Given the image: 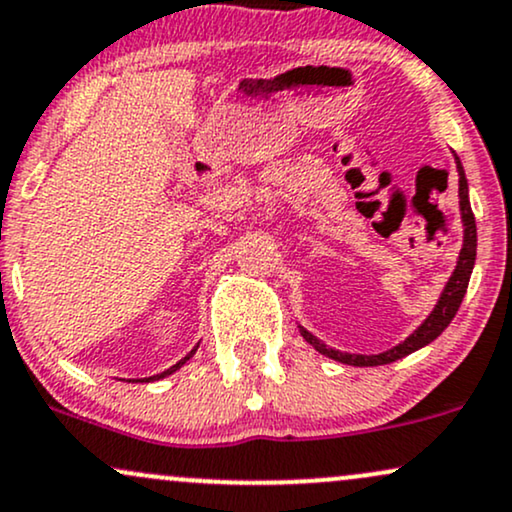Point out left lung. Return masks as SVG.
<instances>
[{
	"mask_svg": "<svg viewBox=\"0 0 512 512\" xmlns=\"http://www.w3.org/2000/svg\"><path fill=\"white\" fill-rule=\"evenodd\" d=\"M455 169H458L460 219H463V226H465L463 248H460L458 264H455L451 279H448L446 286H443L439 300H436L434 310L429 312V317L424 319V322L417 326V329L412 331L408 338H405V341H400L398 346H393L391 350H386V353H377V355L343 353V350L326 346V343L319 341V338L312 334V331H307L305 326L298 324L300 334H303V338L307 343H310L312 348L319 350V353L326 355V357H331V360L343 362V365H353V367L389 365V362H396V360H400V357L415 353V350H420V348L427 346V343H432L434 338H439L441 331L446 329L448 324H451V319L455 317V312H458V307L465 298L467 283H470L472 267H474V257H477V226H474V214H472V207H470V188H467V178H465L463 164H460L458 155H455Z\"/></svg>",
	"mask_w": 512,
	"mask_h": 512,
	"instance_id": "1",
	"label": "left lung"
}]
</instances>
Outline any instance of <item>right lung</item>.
Wrapping results in <instances>:
<instances>
[{"label":"right lung","instance_id":"add662e5","mask_svg":"<svg viewBox=\"0 0 512 512\" xmlns=\"http://www.w3.org/2000/svg\"><path fill=\"white\" fill-rule=\"evenodd\" d=\"M195 350H197V346H195L193 350H190V353H188L186 357H183V360H178L174 367H169V369H166V372H159V374H155V377H145V379H135V381H157V379H164V377H169V374H174L176 369H181L183 365H186V362L190 360V357L195 355Z\"/></svg>","mask_w":512,"mask_h":512}]
</instances>
